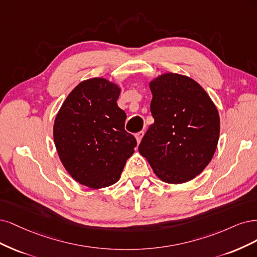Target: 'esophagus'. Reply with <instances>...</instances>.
I'll list each match as a JSON object with an SVG mask.
<instances>
[{
	"label": "esophagus",
	"mask_w": 257,
	"mask_h": 257,
	"mask_svg": "<svg viewBox=\"0 0 257 257\" xmlns=\"http://www.w3.org/2000/svg\"><path fill=\"white\" fill-rule=\"evenodd\" d=\"M143 136H144V131H140V132H138V134L136 135V139L138 141V143L141 142V140H142Z\"/></svg>",
	"instance_id": "1"
}]
</instances>
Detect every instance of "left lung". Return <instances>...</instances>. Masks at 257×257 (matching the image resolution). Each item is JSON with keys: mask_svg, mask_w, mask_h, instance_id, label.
Returning <instances> with one entry per match:
<instances>
[{"mask_svg": "<svg viewBox=\"0 0 257 257\" xmlns=\"http://www.w3.org/2000/svg\"><path fill=\"white\" fill-rule=\"evenodd\" d=\"M155 122L139 145L155 174L169 184L193 179L216 152L220 118L216 105L191 78L164 73L152 81Z\"/></svg>", "mask_w": 257, "mask_h": 257, "instance_id": "8db88e82", "label": "left lung"}]
</instances>
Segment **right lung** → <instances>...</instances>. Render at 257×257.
Returning <instances> with one entry per match:
<instances>
[{"label": "right lung", "mask_w": 257, "mask_h": 257, "mask_svg": "<svg viewBox=\"0 0 257 257\" xmlns=\"http://www.w3.org/2000/svg\"><path fill=\"white\" fill-rule=\"evenodd\" d=\"M120 88L102 78L81 82L57 113L53 138L70 176L93 189L116 183L137 140L125 130L126 113L117 105Z\"/></svg>", "instance_id": "add662e5"}]
</instances>
